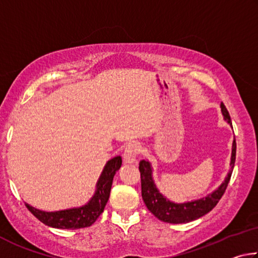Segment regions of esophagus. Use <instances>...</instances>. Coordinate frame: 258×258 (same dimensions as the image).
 <instances>
[{
	"mask_svg": "<svg viewBox=\"0 0 258 258\" xmlns=\"http://www.w3.org/2000/svg\"><path fill=\"white\" fill-rule=\"evenodd\" d=\"M140 151H141V147H140L138 143L132 142L128 143L125 148L124 151V161L126 164H132L137 159V157L139 156Z\"/></svg>",
	"mask_w": 258,
	"mask_h": 258,
	"instance_id": "obj_1",
	"label": "esophagus"
}]
</instances>
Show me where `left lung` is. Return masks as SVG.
Returning <instances> with one entry per match:
<instances>
[{
  "mask_svg": "<svg viewBox=\"0 0 258 258\" xmlns=\"http://www.w3.org/2000/svg\"><path fill=\"white\" fill-rule=\"evenodd\" d=\"M222 113H223L224 119L228 121L230 125H232L228 109L225 108L223 103H221ZM235 151H237V143L233 140L232 145V156H231V171L226 176L225 181L218 186V189L213 192L212 195H208L207 197L203 199L195 200L191 203L184 204H175L169 202L166 199L163 195L159 194L157 187L152 180L151 176V166L150 163L147 160H141L139 164V171L141 174V192L142 199L145 202L147 208L158 218V220L166 222V223L180 224L187 223V222L195 221L197 218L206 215L212 209L216 206L217 203L220 202L222 196L228 187V184L232 174V169L235 163Z\"/></svg>",
  "mask_w": 258,
  "mask_h": 258,
  "instance_id": "left-lung-1",
  "label": "left lung"
}]
</instances>
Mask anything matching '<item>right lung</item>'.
Instances as JSON below:
<instances>
[{"mask_svg":"<svg viewBox=\"0 0 258 258\" xmlns=\"http://www.w3.org/2000/svg\"><path fill=\"white\" fill-rule=\"evenodd\" d=\"M120 156H117L108 161L98 181L97 191L90 203L85 206L59 212H42L29 206L28 204H25L26 207L37 220H40L42 223L47 226H52V228L76 230L91 226L98 220V217L101 215L106 207L109 196H110L113 176L120 168Z\"/></svg>","mask_w":258,"mask_h":258,"instance_id":"add662e5","label":"right lung"}]
</instances>
